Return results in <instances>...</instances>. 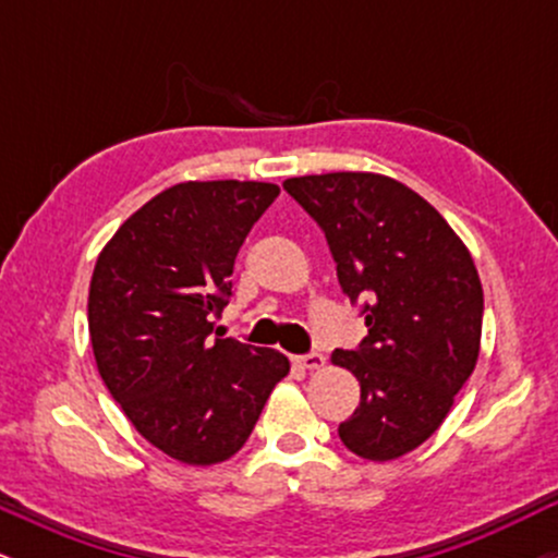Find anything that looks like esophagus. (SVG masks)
<instances>
[{"mask_svg": "<svg viewBox=\"0 0 558 558\" xmlns=\"http://www.w3.org/2000/svg\"><path fill=\"white\" fill-rule=\"evenodd\" d=\"M293 364L301 369H323L325 367V356L317 354V351H312V354H304V356H293Z\"/></svg>", "mask_w": 558, "mask_h": 558, "instance_id": "1", "label": "esophagus"}]
</instances>
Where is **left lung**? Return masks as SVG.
Listing matches in <instances>:
<instances>
[{"mask_svg": "<svg viewBox=\"0 0 558 558\" xmlns=\"http://www.w3.org/2000/svg\"><path fill=\"white\" fill-rule=\"evenodd\" d=\"M283 189L325 230L338 283L364 299L367 336L330 362L360 380L343 446L390 462L444 425L472 375L483 336V286L470 248L417 191L377 172L288 178Z\"/></svg>", "mask_w": 558, "mask_h": 558, "instance_id": "left-lung-1", "label": "left lung"}]
</instances>
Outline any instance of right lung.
<instances>
[{
	"label": "right lung",
	"mask_w": 558,
	"mask_h": 558,
	"mask_svg": "<svg viewBox=\"0 0 558 558\" xmlns=\"http://www.w3.org/2000/svg\"><path fill=\"white\" fill-rule=\"evenodd\" d=\"M280 189L185 181L136 209L96 259L88 288L94 360L133 427L183 464L233 457L291 364L220 338L243 239Z\"/></svg>",
	"instance_id": "add662e5"
}]
</instances>
